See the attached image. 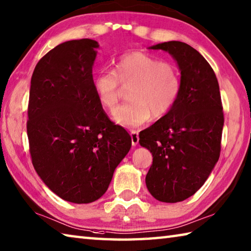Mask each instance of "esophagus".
Wrapping results in <instances>:
<instances>
[{
	"label": "esophagus",
	"instance_id": "1",
	"mask_svg": "<svg viewBox=\"0 0 251 251\" xmlns=\"http://www.w3.org/2000/svg\"><path fill=\"white\" fill-rule=\"evenodd\" d=\"M130 138H131V145L136 146L138 144L139 141V135H138V131L136 130H131L130 131Z\"/></svg>",
	"mask_w": 251,
	"mask_h": 251
}]
</instances>
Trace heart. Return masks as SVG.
<instances>
[{
  "instance_id": "heart-1",
  "label": "heart",
  "mask_w": 251,
  "mask_h": 251,
  "mask_svg": "<svg viewBox=\"0 0 251 251\" xmlns=\"http://www.w3.org/2000/svg\"><path fill=\"white\" fill-rule=\"evenodd\" d=\"M130 84L129 103L114 112V121L125 127H137L151 115L161 117L175 105L181 92V75L171 62L159 61L147 53L134 51L117 58L115 69L101 70L92 84L99 102L113 112L120 102V85Z\"/></svg>"
}]
</instances>
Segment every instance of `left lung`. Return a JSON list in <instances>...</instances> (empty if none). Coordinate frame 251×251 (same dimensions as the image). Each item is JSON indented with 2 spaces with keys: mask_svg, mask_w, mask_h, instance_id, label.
<instances>
[{
  "mask_svg": "<svg viewBox=\"0 0 251 251\" xmlns=\"http://www.w3.org/2000/svg\"><path fill=\"white\" fill-rule=\"evenodd\" d=\"M169 52L181 72V92L165 116L139 133L152 153L146 185L160 202L184 201L207 180L220 158L224 126L220 85L212 67L190 45L167 42L149 47Z\"/></svg>",
  "mask_w": 251,
  "mask_h": 251,
  "instance_id": "left-lung-1",
  "label": "left lung"
}]
</instances>
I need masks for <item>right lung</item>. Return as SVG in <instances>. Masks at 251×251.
<instances>
[{
    "instance_id": "obj_1",
    "label": "right lung",
    "mask_w": 251,
    "mask_h": 251,
    "mask_svg": "<svg viewBox=\"0 0 251 251\" xmlns=\"http://www.w3.org/2000/svg\"><path fill=\"white\" fill-rule=\"evenodd\" d=\"M99 43L69 40L50 50L30 81L27 135L31 161L65 201L86 204L106 192L131 147L129 134L110 121L94 92Z\"/></svg>"
}]
</instances>
